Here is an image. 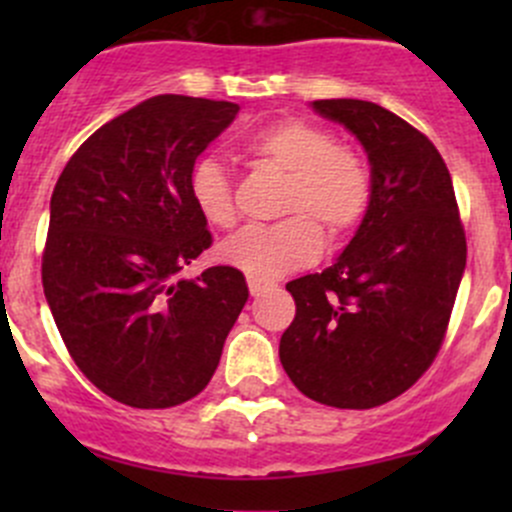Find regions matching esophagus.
I'll list each match as a JSON object with an SVG mask.
<instances>
[{
    "mask_svg": "<svg viewBox=\"0 0 512 512\" xmlns=\"http://www.w3.org/2000/svg\"><path fill=\"white\" fill-rule=\"evenodd\" d=\"M247 287H250L252 297H260V294L267 289L265 282H257V280H247Z\"/></svg>",
    "mask_w": 512,
    "mask_h": 512,
    "instance_id": "esophagus-1",
    "label": "esophagus"
}]
</instances>
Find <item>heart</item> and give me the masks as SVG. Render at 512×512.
<instances>
[{
	"mask_svg": "<svg viewBox=\"0 0 512 512\" xmlns=\"http://www.w3.org/2000/svg\"><path fill=\"white\" fill-rule=\"evenodd\" d=\"M247 156L289 175L277 225H250L227 237L218 260L245 272L250 280L272 282L307 267L322 255L324 237L349 235L371 203V170L354 148L339 146L329 128L304 118H285L247 141ZM188 193L210 227L235 223V198L225 168L213 158L193 165Z\"/></svg>",
	"mask_w": 512,
	"mask_h": 512,
	"instance_id": "heart-1",
	"label": "heart"
}]
</instances>
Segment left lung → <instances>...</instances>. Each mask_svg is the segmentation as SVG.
Masks as SVG:
<instances>
[{"label":"left lung","instance_id":"8db88e82","mask_svg":"<svg viewBox=\"0 0 512 512\" xmlns=\"http://www.w3.org/2000/svg\"><path fill=\"white\" fill-rule=\"evenodd\" d=\"M312 108L366 151L371 203L332 267L287 285L297 314L280 361L312 401L374 409L436 359L466 270V235L451 173L421 131L359 98Z\"/></svg>","mask_w":512,"mask_h":512}]
</instances>
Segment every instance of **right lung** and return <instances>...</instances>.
<instances>
[{
	"mask_svg": "<svg viewBox=\"0 0 512 512\" xmlns=\"http://www.w3.org/2000/svg\"><path fill=\"white\" fill-rule=\"evenodd\" d=\"M237 111L153 96L86 138L56 180L46 302L86 379L133 409L198 396L250 297L235 267L180 277L213 242L190 200V170Z\"/></svg>",
	"mask_w": 512,
	"mask_h": 512,
	"instance_id": "1",
	"label": "right lung"
}]
</instances>
